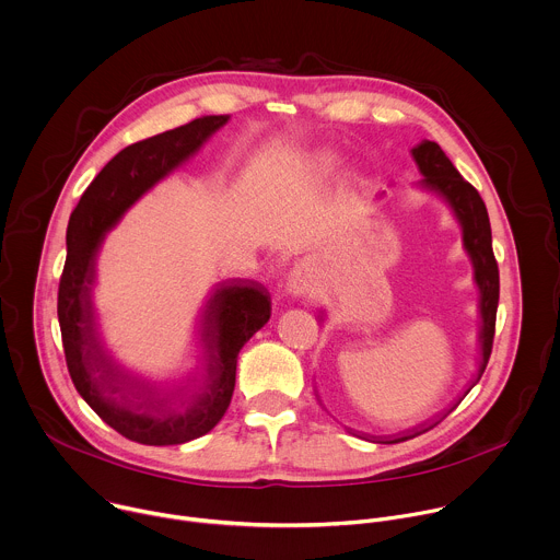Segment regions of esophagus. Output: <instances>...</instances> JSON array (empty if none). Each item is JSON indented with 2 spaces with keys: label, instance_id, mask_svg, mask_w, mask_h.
Returning <instances> with one entry per match:
<instances>
[{
  "label": "esophagus",
  "instance_id": "1",
  "mask_svg": "<svg viewBox=\"0 0 560 560\" xmlns=\"http://www.w3.org/2000/svg\"><path fill=\"white\" fill-rule=\"evenodd\" d=\"M312 288V275H310V268L305 266H296L294 270H290L288 275V283H285V290L288 294L292 296H303L307 294Z\"/></svg>",
  "mask_w": 560,
  "mask_h": 560
}]
</instances>
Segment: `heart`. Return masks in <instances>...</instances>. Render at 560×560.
I'll return each instance as SVG.
<instances>
[{
	"label": "heart",
	"mask_w": 560,
	"mask_h": 560,
	"mask_svg": "<svg viewBox=\"0 0 560 560\" xmlns=\"http://www.w3.org/2000/svg\"><path fill=\"white\" fill-rule=\"evenodd\" d=\"M318 163L329 170V167L336 165V156H334V154H320V156H318Z\"/></svg>",
	"instance_id": "obj_1"
}]
</instances>
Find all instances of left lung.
<instances>
[{
  "instance_id": "8db88e82",
  "label": "left lung",
  "mask_w": 560,
  "mask_h": 560,
  "mask_svg": "<svg viewBox=\"0 0 560 560\" xmlns=\"http://www.w3.org/2000/svg\"><path fill=\"white\" fill-rule=\"evenodd\" d=\"M412 156L419 165L421 180L419 185L436 196H441L454 211L460 229H463V246L471 259L474 266V281L478 285L480 299H478V314H480V334H478V345H480V364L478 373L471 382V386L465 390V395L443 415H439L430 423H421L404 434L395 436H360L371 443H382V445H393V443H404L415 436H421L423 432L432 430L439 425L456 406L467 397V393L480 382L489 358L493 349V336H495V316H498V301H500V270L498 261L493 255V237H491V222L487 213V205L480 198L478 189L467 183L460 172L454 167V163L447 159L443 148L436 141L423 139L417 148H412ZM323 320V316L318 318Z\"/></svg>"
}]
</instances>
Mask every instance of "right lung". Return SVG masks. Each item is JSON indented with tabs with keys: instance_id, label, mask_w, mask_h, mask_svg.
I'll return each instance as SVG.
<instances>
[{
	"instance_id": "obj_1",
	"label": "right lung",
	"mask_w": 560,
	"mask_h": 560,
	"mask_svg": "<svg viewBox=\"0 0 560 560\" xmlns=\"http://www.w3.org/2000/svg\"><path fill=\"white\" fill-rule=\"evenodd\" d=\"M226 121L229 115L198 117L124 148L84 189L67 224L58 325L71 382L106 425L141 445H180L213 430L233 397L240 349L270 320V294L261 283L248 279L218 283L200 314L198 342L205 371L196 390L159 386L126 371L97 331L93 285L106 233Z\"/></svg>"
}]
</instances>
